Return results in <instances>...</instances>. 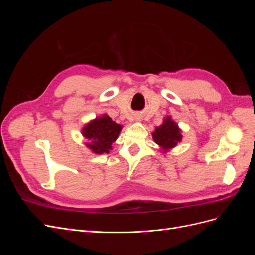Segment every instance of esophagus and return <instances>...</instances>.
<instances>
[{"label": "esophagus", "instance_id": "esophagus-1", "mask_svg": "<svg viewBox=\"0 0 255 255\" xmlns=\"http://www.w3.org/2000/svg\"><path fill=\"white\" fill-rule=\"evenodd\" d=\"M140 119H141L140 117H136V118H135V120H136V121H140Z\"/></svg>", "mask_w": 255, "mask_h": 255}]
</instances>
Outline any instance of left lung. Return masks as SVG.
Here are the masks:
<instances>
[{
	"label": "left lung",
	"mask_w": 255,
	"mask_h": 255,
	"mask_svg": "<svg viewBox=\"0 0 255 255\" xmlns=\"http://www.w3.org/2000/svg\"><path fill=\"white\" fill-rule=\"evenodd\" d=\"M152 137L163 153H167L175 148L183 138L182 129L170 116L165 117L163 123L155 128L152 133Z\"/></svg>",
	"instance_id": "8db88e82"
}]
</instances>
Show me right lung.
Masks as SVG:
<instances>
[{
  "label": "right lung",
  "mask_w": 255,
  "mask_h": 255,
  "mask_svg": "<svg viewBox=\"0 0 255 255\" xmlns=\"http://www.w3.org/2000/svg\"><path fill=\"white\" fill-rule=\"evenodd\" d=\"M121 129V125L103 114L87 122L82 128V135L86 139L85 145L92 153L104 154L113 150V143L117 140Z\"/></svg>",
  "instance_id": "1"
}]
</instances>
